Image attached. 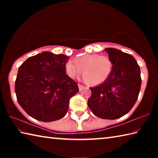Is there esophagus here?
Returning <instances> with one entry per match:
<instances>
[{
  "mask_svg": "<svg viewBox=\"0 0 158 158\" xmlns=\"http://www.w3.org/2000/svg\"><path fill=\"white\" fill-rule=\"evenodd\" d=\"M78 85H79V90H83L84 89V85H82V84H78Z\"/></svg>",
  "mask_w": 158,
  "mask_h": 158,
  "instance_id": "34e87169",
  "label": "esophagus"
}]
</instances>
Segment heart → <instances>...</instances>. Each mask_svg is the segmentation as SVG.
Segmentation results:
<instances>
[{
	"instance_id": "heart-1",
	"label": "heart",
	"mask_w": 158,
	"mask_h": 158,
	"mask_svg": "<svg viewBox=\"0 0 158 158\" xmlns=\"http://www.w3.org/2000/svg\"><path fill=\"white\" fill-rule=\"evenodd\" d=\"M112 63L108 57L100 54H85L66 63V72L69 77L79 76L84 69L86 82L98 85L105 82L112 71Z\"/></svg>"
}]
</instances>
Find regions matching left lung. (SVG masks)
Here are the masks:
<instances>
[{
  "mask_svg": "<svg viewBox=\"0 0 158 158\" xmlns=\"http://www.w3.org/2000/svg\"><path fill=\"white\" fill-rule=\"evenodd\" d=\"M112 63L109 78L98 86L90 88L88 106L103 119L119 118L129 112L137 100L141 78L139 66L132 55L114 48L105 49Z\"/></svg>",
  "mask_w": 158,
  "mask_h": 158,
  "instance_id": "obj_1",
  "label": "left lung"
}]
</instances>
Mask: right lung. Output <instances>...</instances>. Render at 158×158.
Masks as SVG:
<instances>
[{"mask_svg":"<svg viewBox=\"0 0 158 158\" xmlns=\"http://www.w3.org/2000/svg\"><path fill=\"white\" fill-rule=\"evenodd\" d=\"M69 57L48 52L28 58L19 68L15 93L19 105L33 118L52 122L65 116L78 84L66 74Z\"/></svg>","mask_w":158,"mask_h":158,"instance_id":"add662e5","label":"right lung"}]
</instances>
